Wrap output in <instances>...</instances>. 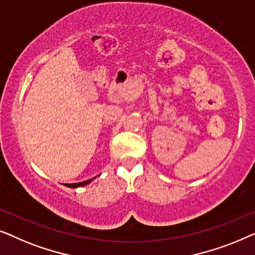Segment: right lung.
<instances>
[{"mask_svg": "<svg viewBox=\"0 0 255 255\" xmlns=\"http://www.w3.org/2000/svg\"><path fill=\"white\" fill-rule=\"evenodd\" d=\"M95 179H96V177H95V178H92V179H89V180H87V181L76 182V184H66V186H67V187H69V188H78V187H83V186L90 184V182H91L92 180H95Z\"/></svg>", "mask_w": 255, "mask_h": 255, "instance_id": "add662e5", "label": "right lung"}]
</instances>
